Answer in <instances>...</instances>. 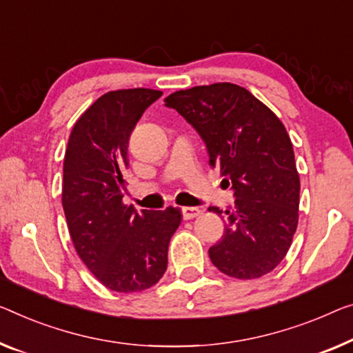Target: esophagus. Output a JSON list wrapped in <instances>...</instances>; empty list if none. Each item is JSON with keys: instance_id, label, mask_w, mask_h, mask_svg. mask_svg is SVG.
<instances>
[{"instance_id": "obj_1", "label": "esophagus", "mask_w": 353, "mask_h": 353, "mask_svg": "<svg viewBox=\"0 0 353 353\" xmlns=\"http://www.w3.org/2000/svg\"><path fill=\"white\" fill-rule=\"evenodd\" d=\"M201 215V209L198 208H182V217L185 220H192L194 217Z\"/></svg>"}]
</instances>
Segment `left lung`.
I'll return each instance as SVG.
<instances>
[{"label": "left lung", "instance_id": "obj_1", "mask_svg": "<svg viewBox=\"0 0 353 353\" xmlns=\"http://www.w3.org/2000/svg\"><path fill=\"white\" fill-rule=\"evenodd\" d=\"M165 103L198 131L209 165L234 190V208L225 210V231L209 249L210 261L234 279L271 272L298 227L299 176L285 126L249 90L230 82L179 90Z\"/></svg>", "mask_w": 353, "mask_h": 353}]
</instances>
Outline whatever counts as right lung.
Masks as SVG:
<instances>
[{
  "label": "right lung",
  "mask_w": 353,
  "mask_h": 353,
  "mask_svg": "<svg viewBox=\"0 0 353 353\" xmlns=\"http://www.w3.org/2000/svg\"><path fill=\"white\" fill-rule=\"evenodd\" d=\"M161 94L152 88L104 93L79 117L68 141L61 190L68 230L81 260L114 292L155 285L181 225L179 208L136 212L122 201L131 131Z\"/></svg>",
  "instance_id": "obj_1"
}]
</instances>
